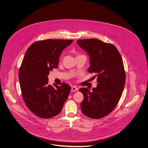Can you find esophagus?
I'll return each mask as SVG.
<instances>
[{
	"instance_id": "obj_1",
	"label": "esophagus",
	"mask_w": 148,
	"mask_h": 148,
	"mask_svg": "<svg viewBox=\"0 0 148 148\" xmlns=\"http://www.w3.org/2000/svg\"><path fill=\"white\" fill-rule=\"evenodd\" d=\"M78 90V88H77V86H73L72 88H71V92H77Z\"/></svg>"
}]
</instances>
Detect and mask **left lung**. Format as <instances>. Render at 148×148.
I'll return each mask as SVG.
<instances>
[{"mask_svg":"<svg viewBox=\"0 0 148 148\" xmlns=\"http://www.w3.org/2000/svg\"><path fill=\"white\" fill-rule=\"evenodd\" d=\"M77 44L90 56V73H95L98 84L90 92L80 88L84 95L82 113L92 119H101L111 113L118 104L125 83V71L118 50L112 44L97 39H80Z\"/></svg>","mask_w":148,"mask_h":148,"instance_id":"obj_1","label":"left lung"}]
</instances>
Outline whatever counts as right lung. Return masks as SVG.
I'll return each instance as SVG.
<instances>
[{
  "label": "right lung",
  "mask_w": 148,
  "mask_h": 148,
  "mask_svg": "<svg viewBox=\"0 0 148 148\" xmlns=\"http://www.w3.org/2000/svg\"><path fill=\"white\" fill-rule=\"evenodd\" d=\"M73 40L47 39L33 43L27 50L19 71L23 100L29 109L42 119L58 115L71 87L66 83L48 84L50 71L57 68L62 51Z\"/></svg>",
  "instance_id": "right-lung-1"
}]
</instances>
